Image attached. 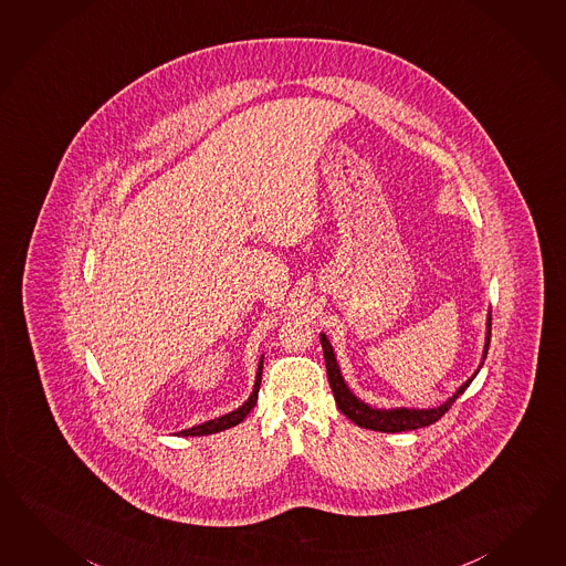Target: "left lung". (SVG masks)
Here are the masks:
<instances>
[{
  "mask_svg": "<svg viewBox=\"0 0 566 566\" xmlns=\"http://www.w3.org/2000/svg\"><path fill=\"white\" fill-rule=\"evenodd\" d=\"M489 340H491V312L486 314V334L485 346H483V358L481 365L474 370L473 377L460 385L459 389L454 391L452 397H448L444 403H440L438 408H373L365 403L363 399H358L348 382L344 381L342 377L340 365L334 355V348L329 344L328 336L322 332L319 334V342H322V350H324V360H326V370H328L329 387L332 394L336 399V406L340 409L342 413L350 421H355L356 426L367 428V430H375V432H408V430H418V428H426L430 423L440 420L447 413L450 406L459 399L460 395L467 391V387L473 382L476 373L483 367L485 363L486 350H489Z\"/></svg>",
  "mask_w": 566,
  "mask_h": 566,
  "instance_id": "obj_1",
  "label": "left lung"
}]
</instances>
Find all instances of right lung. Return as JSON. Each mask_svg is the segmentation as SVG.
Masks as SVG:
<instances>
[{
    "mask_svg": "<svg viewBox=\"0 0 566 566\" xmlns=\"http://www.w3.org/2000/svg\"><path fill=\"white\" fill-rule=\"evenodd\" d=\"M263 358L264 356H261V360H259V370H256V379H254L252 394L249 395V399H247V401H244L240 408L234 409V411H230V413H226V416H220V418H213V420L203 421V423L193 426V428H189V430H181V432H177V436L216 434V432L228 430V428L238 426L240 421L244 420V418L249 416L250 411H252V408H254L256 399H259V389H261V379H263Z\"/></svg>",
    "mask_w": 566,
    "mask_h": 566,
    "instance_id": "1",
    "label": "right lung"
}]
</instances>
